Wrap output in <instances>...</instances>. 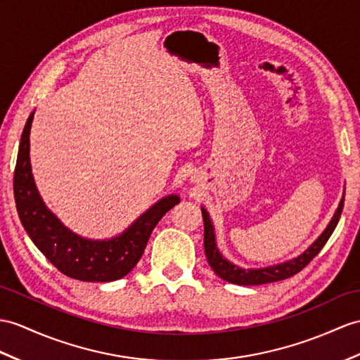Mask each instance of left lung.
Listing matches in <instances>:
<instances>
[{
  "instance_id": "left-lung-1",
  "label": "left lung",
  "mask_w": 360,
  "mask_h": 360,
  "mask_svg": "<svg viewBox=\"0 0 360 360\" xmlns=\"http://www.w3.org/2000/svg\"><path fill=\"white\" fill-rule=\"evenodd\" d=\"M344 198L345 197L342 195L340 203L336 209L335 215H333L331 221L326 227V231L321 233L319 238L314 241L309 249H307L304 253H301L300 257H296L290 261L281 262V264H276V266H269L264 269H243L232 264L231 261H227L217 248L214 226H212V221H210L207 210L205 207H201V214H203V221H205V253H206L209 266L212 267L215 274L221 279H224V281L238 284V285H259V284L283 281V279L290 278L296 275L297 271H301L314 257L318 255L321 249L326 246V243L328 241L333 231H335L338 226L342 209H344Z\"/></svg>"
}]
</instances>
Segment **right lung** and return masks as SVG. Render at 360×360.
Returning a JSON list of instances; mask_svg holds the SVG:
<instances>
[{
	"mask_svg": "<svg viewBox=\"0 0 360 360\" xmlns=\"http://www.w3.org/2000/svg\"><path fill=\"white\" fill-rule=\"evenodd\" d=\"M29 116L21 136L15 166L13 192L16 209L25 232L60 274L86 283H110L124 278L142 258L146 243L162 217L180 203L179 195H168L140 215L125 232L111 240H86L59 221L44 205L34 185L30 165Z\"/></svg>",
	"mask_w": 360,
	"mask_h": 360,
	"instance_id": "add662e5",
	"label": "right lung"
}]
</instances>
